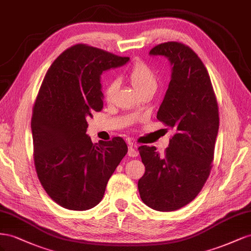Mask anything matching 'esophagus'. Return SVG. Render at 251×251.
I'll return each instance as SVG.
<instances>
[{
	"mask_svg": "<svg viewBox=\"0 0 251 251\" xmlns=\"http://www.w3.org/2000/svg\"><path fill=\"white\" fill-rule=\"evenodd\" d=\"M138 154H139L138 150L135 149L132 145L128 147V152H127V155H128V156H130V157H135V156H138Z\"/></svg>",
	"mask_w": 251,
	"mask_h": 251,
	"instance_id": "34e87169",
	"label": "esophagus"
}]
</instances>
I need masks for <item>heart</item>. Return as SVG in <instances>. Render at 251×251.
Returning <instances> with one entry per match:
<instances>
[{"mask_svg": "<svg viewBox=\"0 0 251 251\" xmlns=\"http://www.w3.org/2000/svg\"><path fill=\"white\" fill-rule=\"evenodd\" d=\"M127 77L129 78V81L134 86V88L138 90L139 94L148 89L155 90L157 86V75L155 71L148 63L142 60L135 61L132 64V66L127 73ZM118 88L119 80H117V78H112L107 83L104 90L106 101H111L116 96Z\"/></svg>", "mask_w": 251, "mask_h": 251, "instance_id": "heart-1", "label": "heart"}]
</instances>
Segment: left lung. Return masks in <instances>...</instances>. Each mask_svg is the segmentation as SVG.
<instances>
[{
  "mask_svg": "<svg viewBox=\"0 0 251 251\" xmlns=\"http://www.w3.org/2000/svg\"><path fill=\"white\" fill-rule=\"evenodd\" d=\"M149 53L166 56L174 66L156 119L175 133L163 155L154 146L139 147L145 174L138 188L150 208L174 211L195 200L210 175L219 106L208 71L190 47L166 42Z\"/></svg>",
  "mask_w": 251,
  "mask_h": 251,
  "instance_id": "8db88e82",
  "label": "left lung"
}]
</instances>
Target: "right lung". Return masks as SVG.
Returning a JSON list of instances; mask_svg holds the SVG:
<instances>
[{"mask_svg":"<svg viewBox=\"0 0 251 251\" xmlns=\"http://www.w3.org/2000/svg\"><path fill=\"white\" fill-rule=\"evenodd\" d=\"M128 60L75 44L54 60L42 82L31 119L34 167L47 195L64 208L83 211L101 202L127 153L120 137L92 144L86 119L103 109L100 75Z\"/></svg>","mask_w":251,"mask_h":251,"instance_id":"add662e5","label":"right lung"}]
</instances>
